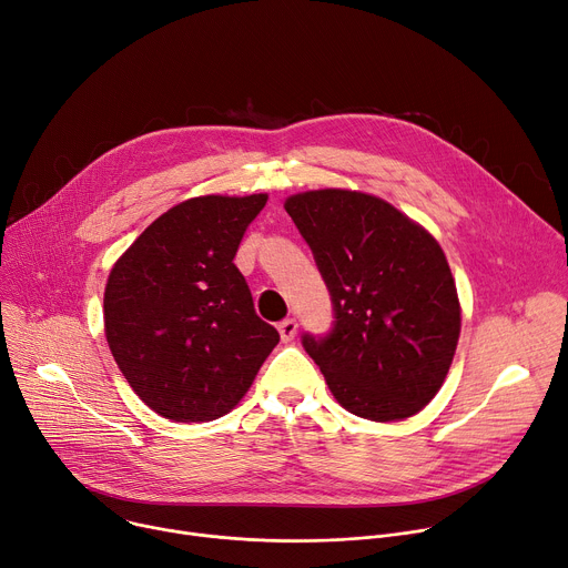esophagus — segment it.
<instances>
[{
    "label": "esophagus",
    "mask_w": 568,
    "mask_h": 568,
    "mask_svg": "<svg viewBox=\"0 0 568 568\" xmlns=\"http://www.w3.org/2000/svg\"><path fill=\"white\" fill-rule=\"evenodd\" d=\"M278 333H281L283 343H292L294 335H296V322H294V320H283V322L278 324Z\"/></svg>",
    "instance_id": "esophagus-1"
}]
</instances>
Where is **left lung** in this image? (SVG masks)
Returning <instances> with one entry per match:
<instances>
[{"mask_svg":"<svg viewBox=\"0 0 568 568\" xmlns=\"http://www.w3.org/2000/svg\"><path fill=\"white\" fill-rule=\"evenodd\" d=\"M331 292L335 326L304 335L335 402L374 423L406 420L440 390L462 304L436 237L388 201L352 189L285 199Z\"/></svg>","mask_w":568,"mask_h":568,"instance_id":"1","label":"left lung"}]
</instances>
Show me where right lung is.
Returning <instances> with one entry per match:
<instances>
[{"mask_svg": "<svg viewBox=\"0 0 568 568\" xmlns=\"http://www.w3.org/2000/svg\"><path fill=\"white\" fill-rule=\"evenodd\" d=\"M267 199L182 201L113 262L102 306L106 345L139 399L166 420L231 413L278 345L233 262Z\"/></svg>", "mask_w": 568, "mask_h": 568, "instance_id": "add662e5", "label": "right lung"}]
</instances>
